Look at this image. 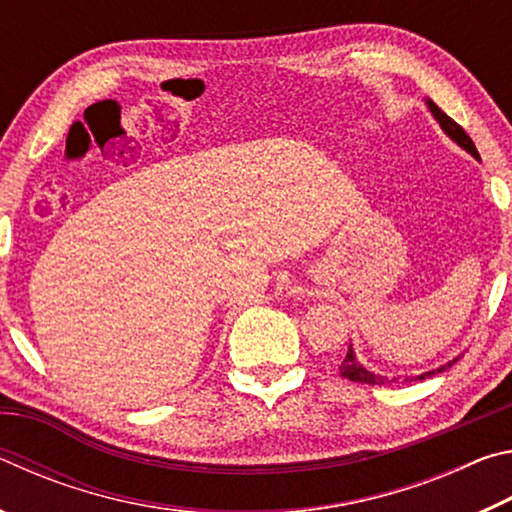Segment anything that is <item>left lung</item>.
<instances>
[{
	"label": "left lung",
	"mask_w": 512,
	"mask_h": 512,
	"mask_svg": "<svg viewBox=\"0 0 512 512\" xmlns=\"http://www.w3.org/2000/svg\"><path fill=\"white\" fill-rule=\"evenodd\" d=\"M424 103H427V108H429V112H431V115H433V119L438 121L440 128H443V133L449 137V140L456 142L458 146H461V149H465L467 153L472 155L474 160H481V158H479V151H476L474 142L470 140V135H467V133L463 131V128L458 126L452 117H447L445 112L440 110V108L436 106V103H433L431 99H424ZM458 359H461V357H454L452 361L443 363V366H438V368H433V370L422 372V375H406V377H404V381H413V379H427V377L438 375V372H443V370H447V368H452ZM339 372H341V377H345V379H350V381H357V384H370V386L391 384V381H397V379H400V377H386V375H379V372H372V370H368V368L363 366V363L357 359V354H354L352 343H350V348H348V354H345L343 363H341V366H339Z\"/></svg>",
	"instance_id": "obj_1"
}]
</instances>
